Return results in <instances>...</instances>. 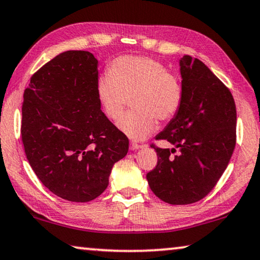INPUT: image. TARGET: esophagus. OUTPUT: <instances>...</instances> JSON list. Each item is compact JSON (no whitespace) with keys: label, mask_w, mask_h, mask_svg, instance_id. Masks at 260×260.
I'll use <instances>...</instances> for the list:
<instances>
[{"label":"esophagus","mask_w":260,"mask_h":260,"mask_svg":"<svg viewBox=\"0 0 260 260\" xmlns=\"http://www.w3.org/2000/svg\"><path fill=\"white\" fill-rule=\"evenodd\" d=\"M142 147H144V145H139V144H137V143H131L130 144V150L131 151L139 150V149H142Z\"/></svg>","instance_id":"1"}]
</instances>
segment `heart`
<instances>
[{
	"label": "heart",
	"mask_w": 260,
	"mask_h": 260,
	"mask_svg": "<svg viewBox=\"0 0 260 260\" xmlns=\"http://www.w3.org/2000/svg\"><path fill=\"white\" fill-rule=\"evenodd\" d=\"M109 73L100 75L95 91L103 114L116 119L127 100L135 109L118 119L117 127L133 141H143L180 109L183 89L177 75L155 59L137 55L118 57L110 62Z\"/></svg>",
	"instance_id": "1"
}]
</instances>
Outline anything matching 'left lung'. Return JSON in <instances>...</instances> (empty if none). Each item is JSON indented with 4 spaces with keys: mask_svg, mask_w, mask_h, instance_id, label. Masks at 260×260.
I'll list each match as a JSON object with an SVG mask.
<instances>
[{
    "mask_svg": "<svg viewBox=\"0 0 260 260\" xmlns=\"http://www.w3.org/2000/svg\"><path fill=\"white\" fill-rule=\"evenodd\" d=\"M179 66L181 107L155 137L174 147L155 149L157 166L146 179L164 202L189 205L205 198L225 171L236 144L237 115L230 90L201 60L186 54Z\"/></svg>",
    "mask_w": 260,
    "mask_h": 260,
    "instance_id": "obj_1",
    "label": "left lung"
}]
</instances>
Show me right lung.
<instances>
[{"label": "right lung", "mask_w": 260, "mask_h": 260, "mask_svg": "<svg viewBox=\"0 0 260 260\" xmlns=\"http://www.w3.org/2000/svg\"><path fill=\"white\" fill-rule=\"evenodd\" d=\"M99 60L66 51L31 77L22 106V141L30 166L46 188L88 202L109 185L129 141L102 113L95 91Z\"/></svg>", "instance_id": "add662e5"}]
</instances>
